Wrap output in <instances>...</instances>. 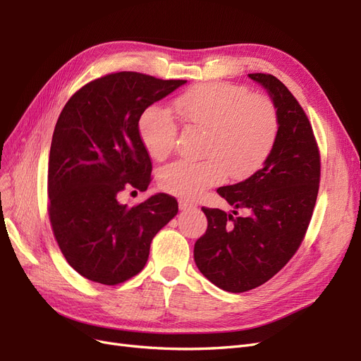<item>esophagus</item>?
Instances as JSON below:
<instances>
[{
  "instance_id": "34e87169",
  "label": "esophagus",
  "mask_w": 361,
  "mask_h": 361,
  "mask_svg": "<svg viewBox=\"0 0 361 361\" xmlns=\"http://www.w3.org/2000/svg\"><path fill=\"white\" fill-rule=\"evenodd\" d=\"M179 209H180V211H191V209H195V204L191 203V202H188V200L180 199V200H179Z\"/></svg>"
}]
</instances>
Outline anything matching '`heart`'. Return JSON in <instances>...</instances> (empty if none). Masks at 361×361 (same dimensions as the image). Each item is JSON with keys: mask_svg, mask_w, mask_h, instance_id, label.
Listing matches in <instances>:
<instances>
[{"mask_svg": "<svg viewBox=\"0 0 361 361\" xmlns=\"http://www.w3.org/2000/svg\"><path fill=\"white\" fill-rule=\"evenodd\" d=\"M174 108L190 128L203 130L200 161H176L159 171V187L183 199H195L227 173L244 179L262 167L279 137V114L269 97L243 85L202 82L180 93ZM138 130L147 154L167 158L176 146L179 125L161 106H149Z\"/></svg>", "mask_w": 361, "mask_h": 361, "instance_id": "1", "label": "heart"}]
</instances>
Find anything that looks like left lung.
I'll return each mask as SVG.
<instances>
[{"label":"left lung","instance_id":"left-lung-1","mask_svg":"<svg viewBox=\"0 0 361 361\" xmlns=\"http://www.w3.org/2000/svg\"><path fill=\"white\" fill-rule=\"evenodd\" d=\"M268 90L279 114V137L264 167L216 192L235 209L202 207L207 228L194 245L202 274L227 292L264 285L297 253L319 191L321 155L307 116L276 76L248 73Z\"/></svg>","mask_w":361,"mask_h":361}]
</instances>
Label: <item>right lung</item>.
Returning <instances> with one entry per match:
<instances>
[{"mask_svg":"<svg viewBox=\"0 0 361 361\" xmlns=\"http://www.w3.org/2000/svg\"><path fill=\"white\" fill-rule=\"evenodd\" d=\"M185 80L116 72L76 92L57 120L48 162V214L68 264L82 277L116 286L145 268L154 236L178 214L155 194L122 204L125 190L146 191L152 161L138 122L147 106Z\"/></svg>","mask_w":361,"mask_h":361,"instance_id":"1","label":"right lung"}]
</instances>
